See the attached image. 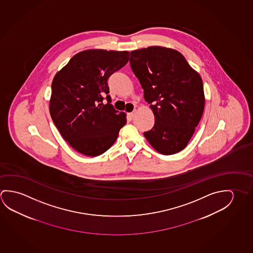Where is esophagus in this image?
<instances>
[{
  "mask_svg": "<svg viewBox=\"0 0 253 253\" xmlns=\"http://www.w3.org/2000/svg\"><path fill=\"white\" fill-rule=\"evenodd\" d=\"M134 116H135V111H133L132 113H130L127 114V117H128V119L130 121H132V119L134 118Z\"/></svg>",
  "mask_w": 253,
  "mask_h": 253,
  "instance_id": "34e87169",
  "label": "esophagus"
}]
</instances>
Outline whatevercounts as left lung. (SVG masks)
<instances>
[{
  "label": "left lung",
  "mask_w": 253,
  "mask_h": 253,
  "mask_svg": "<svg viewBox=\"0 0 253 253\" xmlns=\"http://www.w3.org/2000/svg\"><path fill=\"white\" fill-rule=\"evenodd\" d=\"M130 65L155 116V125L144 132L145 138L163 155L183 150L204 111L201 76L180 52L163 46L132 51Z\"/></svg>",
  "instance_id": "obj_1"
}]
</instances>
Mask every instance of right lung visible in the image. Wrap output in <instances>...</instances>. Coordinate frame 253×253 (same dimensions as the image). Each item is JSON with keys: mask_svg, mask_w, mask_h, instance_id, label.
I'll return each instance as SVG.
<instances>
[{"mask_svg": "<svg viewBox=\"0 0 253 253\" xmlns=\"http://www.w3.org/2000/svg\"><path fill=\"white\" fill-rule=\"evenodd\" d=\"M127 51L78 52L52 83L49 111L61 136L77 151L97 157L110 149L126 123L111 104L107 80L129 60ZM106 96L108 104L102 103Z\"/></svg>", "mask_w": 253, "mask_h": 253, "instance_id": "add662e5", "label": "right lung"}]
</instances>
